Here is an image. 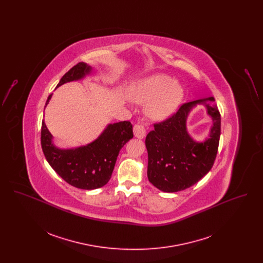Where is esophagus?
Segmentation results:
<instances>
[{
  "instance_id": "obj_1",
  "label": "esophagus",
  "mask_w": 263,
  "mask_h": 263,
  "mask_svg": "<svg viewBox=\"0 0 263 263\" xmlns=\"http://www.w3.org/2000/svg\"><path fill=\"white\" fill-rule=\"evenodd\" d=\"M133 132H134V136L138 139H143L146 135V130H145L144 126L139 125V124L134 126Z\"/></svg>"
}]
</instances>
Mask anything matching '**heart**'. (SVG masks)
Returning a JSON list of instances; mask_svg holds the SVG:
<instances>
[{
	"label": "heart",
	"mask_w": 263,
	"mask_h": 263,
	"mask_svg": "<svg viewBox=\"0 0 263 263\" xmlns=\"http://www.w3.org/2000/svg\"><path fill=\"white\" fill-rule=\"evenodd\" d=\"M132 97L145 104V112L151 119L163 121L172 116L183 100L182 86L168 76H151L139 81L132 88Z\"/></svg>",
	"instance_id": "b5f03b06"
}]
</instances>
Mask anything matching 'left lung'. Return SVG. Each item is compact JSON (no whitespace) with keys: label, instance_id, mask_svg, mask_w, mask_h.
Segmentation results:
<instances>
[{"label":"left lung","instance_id":"8db88e82","mask_svg":"<svg viewBox=\"0 0 263 263\" xmlns=\"http://www.w3.org/2000/svg\"><path fill=\"white\" fill-rule=\"evenodd\" d=\"M213 97L190 101L160 124L146 137L148 178L163 192H177L194 185L214 164L221 135V115ZM213 103L212 105V103ZM198 104L206 107L213 119L209 137L199 142L187 133V118Z\"/></svg>","mask_w":263,"mask_h":263}]
</instances>
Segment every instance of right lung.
Returning a JSON list of instances; mask_svg holds the SVG:
<instances>
[{"label":"right lung","mask_w":263,"mask_h":263,"mask_svg":"<svg viewBox=\"0 0 263 263\" xmlns=\"http://www.w3.org/2000/svg\"><path fill=\"white\" fill-rule=\"evenodd\" d=\"M92 73L87 63L80 62L63 76L57 88L66 83L80 81ZM52 93L48 97L49 103ZM133 138L129 121L108 124L95 141L77 148L61 149L54 145L53 136L44 120L41 126V147L51 167L69 184L91 190L102 187L110 179L117 157L122 147Z\"/></svg>","instance_id":"obj_1"}]
</instances>
